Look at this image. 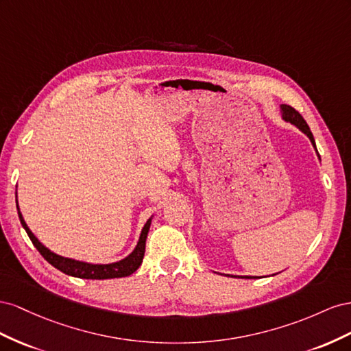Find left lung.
Wrapping results in <instances>:
<instances>
[{
    "label": "left lung",
    "mask_w": 351,
    "mask_h": 351,
    "mask_svg": "<svg viewBox=\"0 0 351 351\" xmlns=\"http://www.w3.org/2000/svg\"><path fill=\"white\" fill-rule=\"evenodd\" d=\"M281 110H282V117L287 120V122L295 125V126L300 129V131L304 132V134L308 136L310 141H312L313 147L316 148L313 134L310 132V128L307 126V123H306V120L303 119V116L300 114L295 108H293L291 106H287V104H282V106H281ZM247 278H248V276H247Z\"/></svg>",
    "instance_id": "1"
}]
</instances>
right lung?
<instances>
[{"mask_svg": "<svg viewBox=\"0 0 351 351\" xmlns=\"http://www.w3.org/2000/svg\"><path fill=\"white\" fill-rule=\"evenodd\" d=\"M17 213H19L20 223H22V226L25 228L26 234L29 235V238H31V241L36 247L38 252L41 253V256L47 260L49 265H53L56 269L62 270V272L66 275L75 276V278H82V279L123 278V276L132 275L143 263L144 253H145V241H147L149 225H152V219L147 220V223L143 228L141 237H139V241H138L135 250L126 258L120 260V262H116V263H110V265H91V263H85V262H77V260H73V258L62 257L53 252H49L47 247H44L41 243L38 241V238L31 232V229L27 228L22 213H20L19 206H17Z\"/></svg>", "mask_w": 351, "mask_h": 351, "instance_id": "right-lung-1", "label": "right lung"}]
</instances>
